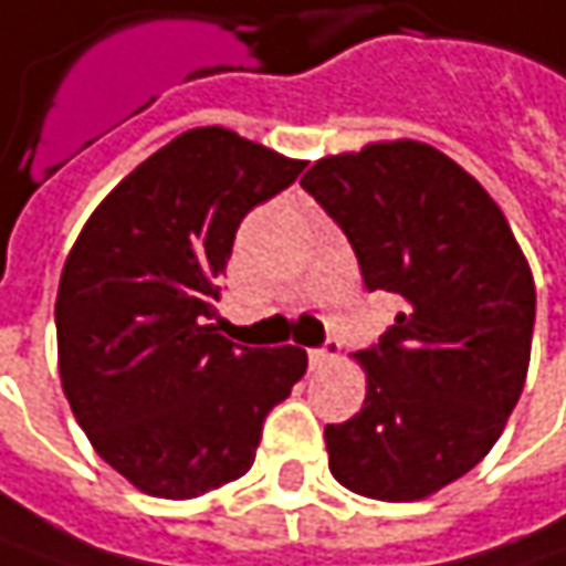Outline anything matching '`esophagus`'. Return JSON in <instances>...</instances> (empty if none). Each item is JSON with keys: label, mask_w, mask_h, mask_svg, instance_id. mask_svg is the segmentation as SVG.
Wrapping results in <instances>:
<instances>
[{"label": "esophagus", "mask_w": 566, "mask_h": 566, "mask_svg": "<svg viewBox=\"0 0 566 566\" xmlns=\"http://www.w3.org/2000/svg\"><path fill=\"white\" fill-rule=\"evenodd\" d=\"M336 356H339V343H336V339H327L324 346H314V349H307V359H311V369H321V366H327V363H334Z\"/></svg>", "instance_id": "esophagus-1"}]
</instances>
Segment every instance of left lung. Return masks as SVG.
<instances>
[{"label":"left lung","mask_w":566,"mask_h":566,"mask_svg":"<svg viewBox=\"0 0 566 566\" xmlns=\"http://www.w3.org/2000/svg\"><path fill=\"white\" fill-rule=\"evenodd\" d=\"M301 187L346 232L366 287L401 301L356 353L363 411L324 428L331 473L369 499H424L470 473L518 405L532 269L483 184L424 142L321 158Z\"/></svg>","instance_id":"1"}]
</instances>
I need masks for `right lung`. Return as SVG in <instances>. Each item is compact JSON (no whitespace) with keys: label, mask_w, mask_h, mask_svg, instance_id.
<instances>
[{"label":"right lung","mask_w":566,"mask_h":566,"mask_svg":"<svg viewBox=\"0 0 566 566\" xmlns=\"http://www.w3.org/2000/svg\"><path fill=\"white\" fill-rule=\"evenodd\" d=\"M301 171L230 129L184 132L113 187L64 262L61 386L96 453L148 495L239 480L307 369L301 346H242L213 324L242 217Z\"/></svg>","instance_id":"obj_1"}]
</instances>
